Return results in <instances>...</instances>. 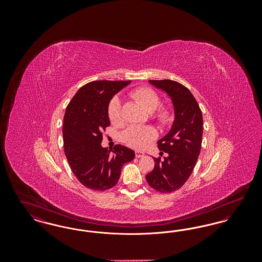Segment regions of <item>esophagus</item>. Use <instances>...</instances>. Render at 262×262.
I'll use <instances>...</instances> for the list:
<instances>
[{"label": "esophagus", "mask_w": 262, "mask_h": 262, "mask_svg": "<svg viewBox=\"0 0 262 262\" xmlns=\"http://www.w3.org/2000/svg\"><path fill=\"white\" fill-rule=\"evenodd\" d=\"M144 156V152H142V151H140V150H137L136 151V157L137 158H141V157H143Z\"/></svg>", "instance_id": "34e87169"}]
</instances>
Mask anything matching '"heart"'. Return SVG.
<instances>
[{
	"label": "heart",
	"mask_w": 262,
	"mask_h": 262,
	"mask_svg": "<svg viewBox=\"0 0 262 262\" xmlns=\"http://www.w3.org/2000/svg\"><path fill=\"white\" fill-rule=\"evenodd\" d=\"M132 97L137 101L138 104L146 111V112H154L159 104L160 100L157 94L150 88H137L132 92ZM108 116L114 125L121 123L122 121V106L121 101L118 98H114L108 106ZM155 118L160 123H167L171 119V113L167 108H160ZM155 137V132L150 126H139L133 125L125 129L122 135V139L130 147L134 148H142L146 146L150 141Z\"/></svg>",
	"instance_id": "obj_1"
}]
</instances>
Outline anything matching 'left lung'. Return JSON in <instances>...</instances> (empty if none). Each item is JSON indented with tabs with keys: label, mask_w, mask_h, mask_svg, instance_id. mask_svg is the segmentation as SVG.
<instances>
[{
	"label": "left lung",
	"mask_w": 262,
	"mask_h": 262,
	"mask_svg": "<svg viewBox=\"0 0 262 262\" xmlns=\"http://www.w3.org/2000/svg\"><path fill=\"white\" fill-rule=\"evenodd\" d=\"M168 94L174 107V122L169 133L158 140V148L167 153L164 159L153 158L155 166L146 181L160 192H171L182 187L199 159L202 142L203 119L199 103L183 84L170 80H148Z\"/></svg>",
	"instance_id": "8db88e82"
}]
</instances>
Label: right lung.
<instances>
[{
  "mask_svg": "<svg viewBox=\"0 0 262 262\" xmlns=\"http://www.w3.org/2000/svg\"><path fill=\"white\" fill-rule=\"evenodd\" d=\"M129 81L96 80L79 88L63 117V149L76 179L93 190L114 187L124 164L136 154L121 144L108 150L101 145L102 132L110 125L108 106Z\"/></svg>",
  "mask_w": 262,
  "mask_h": 262,
  "instance_id": "obj_1",
  "label": "right lung"
}]
</instances>
